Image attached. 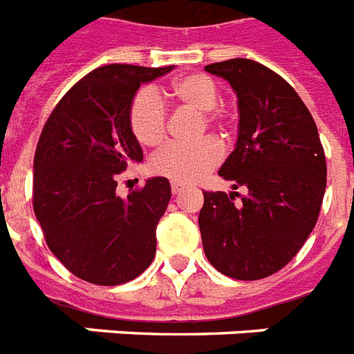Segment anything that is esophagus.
I'll return each instance as SVG.
<instances>
[{"mask_svg": "<svg viewBox=\"0 0 354 354\" xmlns=\"http://www.w3.org/2000/svg\"><path fill=\"white\" fill-rule=\"evenodd\" d=\"M183 190H185V186L179 185V183H171V194L179 195Z\"/></svg>", "mask_w": 354, "mask_h": 354, "instance_id": "34e87169", "label": "esophagus"}]
</instances>
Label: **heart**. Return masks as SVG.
<instances>
[{
	"mask_svg": "<svg viewBox=\"0 0 354 354\" xmlns=\"http://www.w3.org/2000/svg\"><path fill=\"white\" fill-rule=\"evenodd\" d=\"M171 95L183 107L201 113L199 133L205 128L223 129L226 117L216 109L219 89L206 75H188L174 82ZM128 122L133 137L142 146H159L166 137V107L153 89H140L131 98ZM223 159V149L214 138H203L194 146L168 144L151 157V169L160 177L188 185L216 168Z\"/></svg>",
	"mask_w": 354,
	"mask_h": 354,
	"instance_id": "obj_1",
	"label": "heart"
}]
</instances>
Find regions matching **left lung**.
Returning <instances> with one entry per match:
<instances>
[{
    "label": "left lung",
    "instance_id": "obj_1",
    "mask_svg": "<svg viewBox=\"0 0 354 354\" xmlns=\"http://www.w3.org/2000/svg\"><path fill=\"white\" fill-rule=\"evenodd\" d=\"M205 71L230 82L237 95L239 135L219 175L247 194L203 192V247L228 278H267L298 254L318 221L327 183L324 146L310 111L278 73L247 58Z\"/></svg>",
    "mask_w": 354,
    "mask_h": 354
}]
</instances>
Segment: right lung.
Wrapping results in <instances>:
<instances>
[{"mask_svg": "<svg viewBox=\"0 0 354 354\" xmlns=\"http://www.w3.org/2000/svg\"><path fill=\"white\" fill-rule=\"evenodd\" d=\"M174 69L111 64L78 80L47 118L34 153L32 208L47 247L76 278L131 281L151 265L171 188L153 177L117 195V175L142 160L128 122L140 84Z\"/></svg>", "mask_w": 354, "mask_h": 354, "instance_id": "right-lung-1", "label": "right lung"}]
</instances>
